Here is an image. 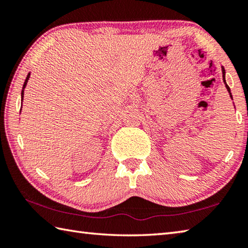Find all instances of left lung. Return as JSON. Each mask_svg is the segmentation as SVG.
I'll use <instances>...</instances> for the list:
<instances>
[{
    "instance_id": "8db88e82",
    "label": "left lung",
    "mask_w": 248,
    "mask_h": 248,
    "mask_svg": "<svg viewBox=\"0 0 248 248\" xmlns=\"http://www.w3.org/2000/svg\"><path fill=\"white\" fill-rule=\"evenodd\" d=\"M221 70H222V78H223V82H224V85H225V87H226V90H228V92H229V94H230V97H231V99L233 100V96H232V93H231V89L229 87V85L228 84H226V79H225V70H224V68L223 66L221 65ZM234 104V103H233ZM234 108H235V106H234Z\"/></svg>"
}]
</instances>
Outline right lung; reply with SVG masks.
Masks as SVG:
<instances>
[{
    "mask_svg": "<svg viewBox=\"0 0 248 248\" xmlns=\"http://www.w3.org/2000/svg\"><path fill=\"white\" fill-rule=\"evenodd\" d=\"M29 78H31V72H29L28 74H27V77H26V79H25V82H24V85H23V90H22V93H20V100H22V104H23V100H24V90H25V87H26V85H27V82H28V79H29ZM20 110H22V109H20Z\"/></svg>",
    "mask_w": 248,
    "mask_h": 248,
    "instance_id": "1",
    "label": "right lung"
}]
</instances>
